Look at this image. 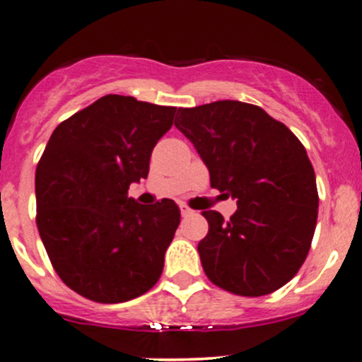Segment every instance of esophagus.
Listing matches in <instances>:
<instances>
[{
  "instance_id": "1",
  "label": "esophagus",
  "mask_w": 362,
  "mask_h": 362,
  "mask_svg": "<svg viewBox=\"0 0 362 362\" xmlns=\"http://www.w3.org/2000/svg\"><path fill=\"white\" fill-rule=\"evenodd\" d=\"M180 214H182V217H189V215L192 214V210L185 203H180Z\"/></svg>"
}]
</instances>
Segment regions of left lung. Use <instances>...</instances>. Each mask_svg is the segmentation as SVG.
Masks as SVG:
<instances>
[{"instance_id":"left-lung-1","label":"left lung","mask_w":362,"mask_h":362,"mask_svg":"<svg viewBox=\"0 0 362 362\" xmlns=\"http://www.w3.org/2000/svg\"><path fill=\"white\" fill-rule=\"evenodd\" d=\"M175 126L210 171V185L236 199L224 221L203 211L199 242L211 284L238 296H264L286 286L308 255L319 211L315 171L286 124L242 101L178 108Z\"/></svg>"}]
</instances>
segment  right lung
Returning <instances> with one entry per match:
<instances>
[{
    "instance_id": "1",
    "label": "right lung",
    "mask_w": 362,
    "mask_h": 362,
    "mask_svg": "<svg viewBox=\"0 0 362 362\" xmlns=\"http://www.w3.org/2000/svg\"><path fill=\"white\" fill-rule=\"evenodd\" d=\"M177 108L107 94L54 129L35 177L36 226L59 279L96 303L145 294L180 224L173 199L127 198Z\"/></svg>"
}]
</instances>
